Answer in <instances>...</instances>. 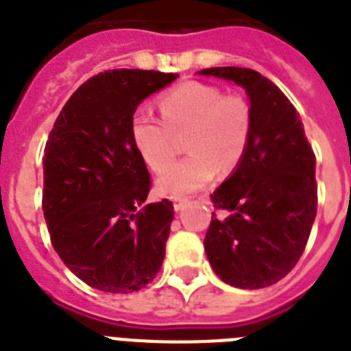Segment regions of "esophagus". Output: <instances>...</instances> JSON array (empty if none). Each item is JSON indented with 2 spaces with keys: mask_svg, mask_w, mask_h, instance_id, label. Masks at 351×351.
Wrapping results in <instances>:
<instances>
[{
  "mask_svg": "<svg viewBox=\"0 0 351 351\" xmlns=\"http://www.w3.org/2000/svg\"><path fill=\"white\" fill-rule=\"evenodd\" d=\"M189 202V198L186 197H176L175 200H173V208H175V211H180V209L186 208V204Z\"/></svg>",
  "mask_w": 351,
  "mask_h": 351,
  "instance_id": "1",
  "label": "esophagus"
}]
</instances>
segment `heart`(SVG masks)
I'll use <instances>...</instances> for the list:
<instances>
[{"instance_id":"1","label":"heart","mask_w":351,"mask_h":351,"mask_svg":"<svg viewBox=\"0 0 351 351\" xmlns=\"http://www.w3.org/2000/svg\"><path fill=\"white\" fill-rule=\"evenodd\" d=\"M160 120L140 107L132 112L129 134L149 169L161 171L174 158L175 136L186 134V159L168 166L156 180L160 193L178 197L231 173L242 162L253 132V111L240 95H224L217 85L184 82L160 96Z\"/></svg>"}]
</instances>
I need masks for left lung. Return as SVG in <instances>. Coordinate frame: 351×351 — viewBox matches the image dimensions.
Here are the masks:
<instances>
[{
  "label": "left lung",
  "mask_w": 351,
  "mask_h": 351,
  "mask_svg": "<svg viewBox=\"0 0 351 351\" xmlns=\"http://www.w3.org/2000/svg\"><path fill=\"white\" fill-rule=\"evenodd\" d=\"M242 85L253 132L233 175L211 195L215 209L204 239L209 264L226 284L258 289L284 278L310 239L317 215L315 153L291 101L261 73L242 67L200 71Z\"/></svg>",
  "instance_id": "obj_1"
}]
</instances>
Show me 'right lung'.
<instances>
[{
  "instance_id": "add662e5",
  "label": "right lung",
  "mask_w": 351,
  "mask_h": 351,
  "mask_svg": "<svg viewBox=\"0 0 351 351\" xmlns=\"http://www.w3.org/2000/svg\"><path fill=\"white\" fill-rule=\"evenodd\" d=\"M178 76L114 69L74 90L43 158V215L52 247L90 288L132 293L160 271L173 204H145L151 176L129 121L140 101Z\"/></svg>"
}]
</instances>
